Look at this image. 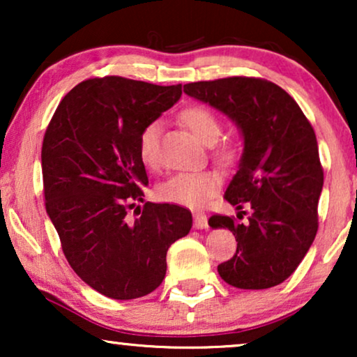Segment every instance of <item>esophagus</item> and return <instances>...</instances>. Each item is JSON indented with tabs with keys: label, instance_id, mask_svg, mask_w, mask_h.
<instances>
[{
	"label": "esophagus",
	"instance_id": "esophagus-1",
	"mask_svg": "<svg viewBox=\"0 0 357 357\" xmlns=\"http://www.w3.org/2000/svg\"><path fill=\"white\" fill-rule=\"evenodd\" d=\"M193 219H195V221H193L195 229H208L206 214L197 211V213H193Z\"/></svg>",
	"mask_w": 357,
	"mask_h": 357
}]
</instances>
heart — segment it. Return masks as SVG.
I'll list each match as a JSON object with an SVG mask.
<instances>
[{
    "instance_id": "1",
    "label": "heart",
    "mask_w": 357,
    "mask_h": 357,
    "mask_svg": "<svg viewBox=\"0 0 357 357\" xmlns=\"http://www.w3.org/2000/svg\"><path fill=\"white\" fill-rule=\"evenodd\" d=\"M182 123L202 141L212 146L222 133L221 120L213 110L203 105L188 107L180 115ZM160 123L151 121L141 130L138 138L139 158L146 165L155 167L160 160L159 153ZM215 145V144H214ZM213 154L221 164H231L237 151L231 143H218L213 146ZM222 178L216 170H198V172H178L170 175L158 187L159 199L188 208H202L211 199L221 187Z\"/></svg>"
}]
</instances>
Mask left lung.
I'll return each mask as SVG.
<instances>
[{"label": "left lung", "mask_w": 357, "mask_h": 357, "mask_svg": "<svg viewBox=\"0 0 357 357\" xmlns=\"http://www.w3.org/2000/svg\"><path fill=\"white\" fill-rule=\"evenodd\" d=\"M242 130L243 154L224 198L247 221L213 214L211 227H227L237 241L219 276L238 289H268L286 281L309 252L319 229L324 167L315 131L297 102L275 82L232 76L183 86Z\"/></svg>", "instance_id": "obj_1"}]
</instances>
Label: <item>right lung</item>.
I'll return each instance as SVG.
<instances>
[{
    "label": "right lung",
    "mask_w": 357,
    "mask_h": 357,
    "mask_svg": "<svg viewBox=\"0 0 357 357\" xmlns=\"http://www.w3.org/2000/svg\"><path fill=\"white\" fill-rule=\"evenodd\" d=\"M182 96V84L158 86L121 76L91 77L63 97L42 144L45 208L68 263L110 299L153 292L165 276L169 247L192 229V213L143 202L148 175L138 138Z\"/></svg>",
    "instance_id": "obj_1"
}]
</instances>
